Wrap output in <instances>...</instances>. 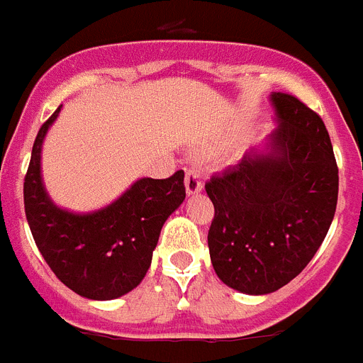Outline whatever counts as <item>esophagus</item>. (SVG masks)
Segmentation results:
<instances>
[{"label":"esophagus","mask_w":363,"mask_h":363,"mask_svg":"<svg viewBox=\"0 0 363 363\" xmlns=\"http://www.w3.org/2000/svg\"><path fill=\"white\" fill-rule=\"evenodd\" d=\"M202 189L203 185L199 170L187 169V172H185V191H187L189 194H199Z\"/></svg>","instance_id":"obj_1"}]
</instances>
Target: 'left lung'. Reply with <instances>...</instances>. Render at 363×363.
I'll list each match as a JSON object with an SVG mask.
<instances>
[{"mask_svg": "<svg viewBox=\"0 0 363 363\" xmlns=\"http://www.w3.org/2000/svg\"><path fill=\"white\" fill-rule=\"evenodd\" d=\"M277 130L206 193L215 206L208 247L217 277L239 293L289 284L321 247L336 213L337 164L325 124L298 98L272 92Z\"/></svg>", "mask_w": 363, "mask_h": 363, "instance_id": "1", "label": "left lung"}]
</instances>
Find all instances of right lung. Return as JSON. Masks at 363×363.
<instances>
[{
    "label": "right lung",
    "mask_w": 363,
    "mask_h": 363,
    "mask_svg": "<svg viewBox=\"0 0 363 363\" xmlns=\"http://www.w3.org/2000/svg\"><path fill=\"white\" fill-rule=\"evenodd\" d=\"M61 107L42 124L23 182L26 217L55 277L91 301H113L143 282L164 220L185 200L184 170L167 179L140 178L106 208L76 213L59 208L42 182V145Z\"/></svg>",
    "instance_id": "right-lung-1"
}]
</instances>
